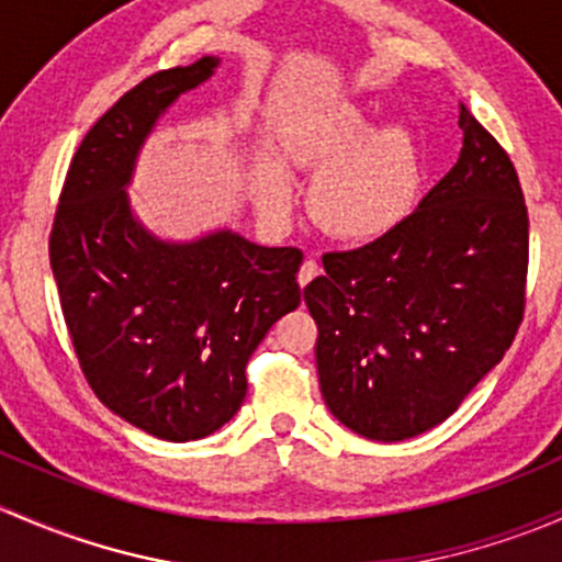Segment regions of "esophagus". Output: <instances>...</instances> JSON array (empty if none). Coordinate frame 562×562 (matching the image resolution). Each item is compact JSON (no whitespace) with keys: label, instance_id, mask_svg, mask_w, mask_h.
<instances>
[{"label":"esophagus","instance_id":"esophagus-1","mask_svg":"<svg viewBox=\"0 0 562 562\" xmlns=\"http://www.w3.org/2000/svg\"><path fill=\"white\" fill-rule=\"evenodd\" d=\"M321 274V266H317V261H304L301 263V269H299V285L304 288V285H310L312 280H315V277Z\"/></svg>","mask_w":562,"mask_h":562}]
</instances>
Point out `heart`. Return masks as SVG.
<instances>
[{
    "label": "heart",
    "instance_id": "b5f03b06",
    "mask_svg": "<svg viewBox=\"0 0 562 562\" xmlns=\"http://www.w3.org/2000/svg\"><path fill=\"white\" fill-rule=\"evenodd\" d=\"M291 158L312 169L310 206L323 228L345 239H369L398 226L420 191V156L401 126L374 132V115L358 102H339L312 117L291 139ZM258 204L285 217L293 180L269 158L258 172Z\"/></svg>",
    "mask_w": 562,
    "mask_h": 562
}]
</instances>
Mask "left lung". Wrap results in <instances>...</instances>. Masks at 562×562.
<instances>
[{
  "label": "left lung",
  "instance_id": "1",
  "mask_svg": "<svg viewBox=\"0 0 562 562\" xmlns=\"http://www.w3.org/2000/svg\"><path fill=\"white\" fill-rule=\"evenodd\" d=\"M463 147L412 215L326 252L304 288L330 415L371 441L445 423L504 358L525 312L528 206L515 164L460 104Z\"/></svg>",
  "mask_w": 562,
  "mask_h": 562
}]
</instances>
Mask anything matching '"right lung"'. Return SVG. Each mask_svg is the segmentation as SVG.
<instances>
[{
  "instance_id": "obj_1",
  "label": "right lung",
  "mask_w": 562,
  "mask_h": 562,
  "mask_svg": "<svg viewBox=\"0 0 562 562\" xmlns=\"http://www.w3.org/2000/svg\"><path fill=\"white\" fill-rule=\"evenodd\" d=\"M221 58L164 69L123 93L80 142L50 232V269L97 398L164 441L215 434L247 393L245 366L301 304L299 247L221 228L191 241L147 232L126 186L158 117Z\"/></svg>"
}]
</instances>
